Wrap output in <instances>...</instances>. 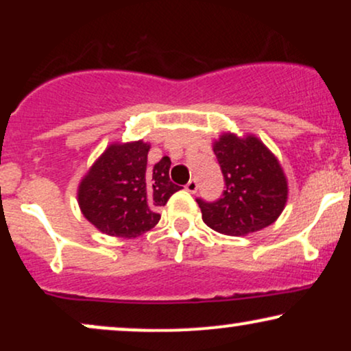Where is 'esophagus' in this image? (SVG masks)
I'll return each instance as SVG.
<instances>
[{"label": "esophagus", "instance_id": "esophagus-1", "mask_svg": "<svg viewBox=\"0 0 351 351\" xmlns=\"http://www.w3.org/2000/svg\"><path fill=\"white\" fill-rule=\"evenodd\" d=\"M196 189H198V181H196V180H189L188 184H186V191L196 193Z\"/></svg>", "mask_w": 351, "mask_h": 351}]
</instances>
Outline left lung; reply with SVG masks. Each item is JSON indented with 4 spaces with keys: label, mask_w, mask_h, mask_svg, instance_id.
I'll use <instances>...</instances> for the list:
<instances>
[{
    "label": "left lung",
    "mask_w": 351,
    "mask_h": 351,
    "mask_svg": "<svg viewBox=\"0 0 351 351\" xmlns=\"http://www.w3.org/2000/svg\"><path fill=\"white\" fill-rule=\"evenodd\" d=\"M226 181L216 203L198 199L206 226L224 236H247L271 226L289 198L284 168L259 136L224 132L213 142Z\"/></svg>",
    "instance_id": "8db88e82"
}]
</instances>
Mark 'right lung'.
I'll return each instance as SVG.
<instances>
[{
	"mask_svg": "<svg viewBox=\"0 0 351 351\" xmlns=\"http://www.w3.org/2000/svg\"><path fill=\"white\" fill-rule=\"evenodd\" d=\"M150 147L143 140L110 143L80 178V213L104 234L132 239L150 231L158 209L180 189L170 181L168 156L147 167Z\"/></svg>",
	"mask_w": 351,
	"mask_h": 351,
	"instance_id": "right-lung-1",
	"label": "right lung"
}]
</instances>
